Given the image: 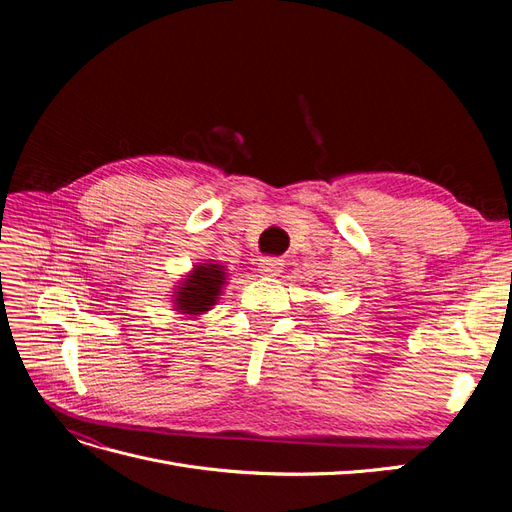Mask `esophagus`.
<instances>
[{
  "instance_id": "obj_1",
  "label": "esophagus",
  "mask_w": 512,
  "mask_h": 512,
  "mask_svg": "<svg viewBox=\"0 0 512 512\" xmlns=\"http://www.w3.org/2000/svg\"><path fill=\"white\" fill-rule=\"evenodd\" d=\"M258 267H260V273L277 275V273L282 271V267H284V260L282 258H275V256H265V258H260Z\"/></svg>"
}]
</instances>
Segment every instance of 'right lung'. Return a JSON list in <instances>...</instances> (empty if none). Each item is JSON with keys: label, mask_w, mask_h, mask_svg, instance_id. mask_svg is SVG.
I'll use <instances>...</instances> for the list:
<instances>
[{"label": "right lung", "mask_w": 512, "mask_h": 512, "mask_svg": "<svg viewBox=\"0 0 512 512\" xmlns=\"http://www.w3.org/2000/svg\"><path fill=\"white\" fill-rule=\"evenodd\" d=\"M224 280L226 273L215 262H211V265H196V269L188 275V280L179 286L175 297L177 312L190 316L209 312L211 305L218 301Z\"/></svg>", "instance_id": "right-lung-1"}]
</instances>
